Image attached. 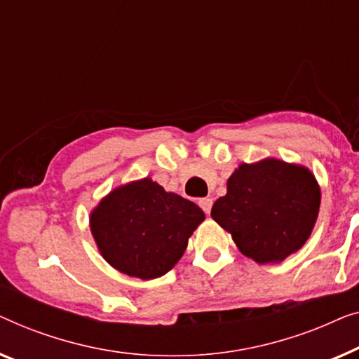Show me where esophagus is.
<instances>
[{
    "instance_id": "34e87169",
    "label": "esophagus",
    "mask_w": 359,
    "mask_h": 359,
    "mask_svg": "<svg viewBox=\"0 0 359 359\" xmlns=\"http://www.w3.org/2000/svg\"><path fill=\"white\" fill-rule=\"evenodd\" d=\"M198 205L201 206V210L205 211L206 215L210 213L211 211V206H213V200L210 198V196H206V198H200V201H198Z\"/></svg>"
}]
</instances>
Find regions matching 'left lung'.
<instances>
[{"mask_svg": "<svg viewBox=\"0 0 359 359\" xmlns=\"http://www.w3.org/2000/svg\"><path fill=\"white\" fill-rule=\"evenodd\" d=\"M320 187L304 165L266 158L239 164L211 218L257 264H280L301 249L314 229Z\"/></svg>", "mask_w": 359, "mask_h": 359, "instance_id": "obj_1", "label": "left lung"}]
</instances>
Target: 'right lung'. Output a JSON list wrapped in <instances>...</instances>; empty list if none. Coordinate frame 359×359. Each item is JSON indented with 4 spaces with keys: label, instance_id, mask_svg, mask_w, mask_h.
<instances>
[{
    "label": "right lung",
    "instance_id": "add662e5",
    "mask_svg": "<svg viewBox=\"0 0 359 359\" xmlns=\"http://www.w3.org/2000/svg\"><path fill=\"white\" fill-rule=\"evenodd\" d=\"M203 219L194 201L144 177L105 195L90 211L89 226L109 265L135 278L154 280L174 269Z\"/></svg>",
    "mask_w": 359,
    "mask_h": 359
}]
</instances>
